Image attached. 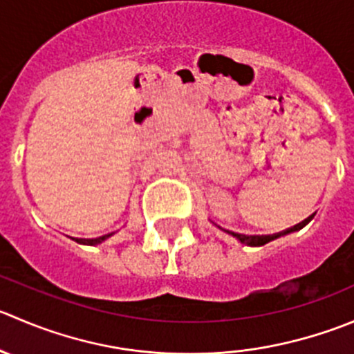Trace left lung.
<instances>
[{
  "label": "left lung",
  "instance_id": "obj_1",
  "mask_svg": "<svg viewBox=\"0 0 354 354\" xmlns=\"http://www.w3.org/2000/svg\"><path fill=\"white\" fill-rule=\"evenodd\" d=\"M310 219H311V216H310V218L304 219V221H301V223H297V225L290 226V228L283 230V232L273 233V235H243V233L228 232V230H226V232L232 233L233 236H236V239H239L242 243H247V245H254V247H256V245H264V243L272 242V240L279 239V236H282V235H287V233H290V232H296V230H301L304 225H306L308 221H310Z\"/></svg>",
  "mask_w": 354,
  "mask_h": 354
}]
</instances>
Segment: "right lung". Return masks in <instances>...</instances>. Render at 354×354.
<instances>
[{
  "label": "right lung",
  "mask_w": 354,
  "mask_h": 354,
  "mask_svg": "<svg viewBox=\"0 0 354 354\" xmlns=\"http://www.w3.org/2000/svg\"><path fill=\"white\" fill-rule=\"evenodd\" d=\"M112 233H109V235H104V236H98V239H77L79 243H86V245H97V243L104 242L107 236H111Z\"/></svg>",
  "instance_id": "obj_1"
}]
</instances>
